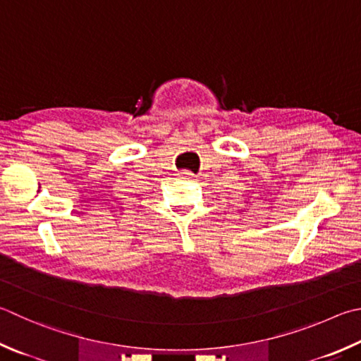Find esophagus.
I'll return each mask as SVG.
<instances>
[{
    "label": "esophagus",
    "instance_id": "esophagus-1",
    "mask_svg": "<svg viewBox=\"0 0 361 361\" xmlns=\"http://www.w3.org/2000/svg\"><path fill=\"white\" fill-rule=\"evenodd\" d=\"M183 178H189V180H197V175H194L192 172H189V170H185V172H181Z\"/></svg>",
    "mask_w": 361,
    "mask_h": 361
}]
</instances>
